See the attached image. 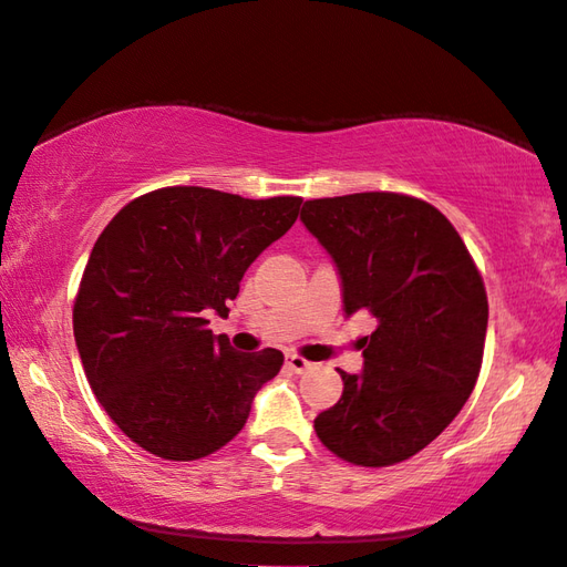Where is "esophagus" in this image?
Listing matches in <instances>:
<instances>
[{
	"mask_svg": "<svg viewBox=\"0 0 567 567\" xmlns=\"http://www.w3.org/2000/svg\"><path fill=\"white\" fill-rule=\"evenodd\" d=\"M286 365L291 368L293 372H306V370L313 368V362L306 360L303 355H296V352H291V355H286Z\"/></svg>",
	"mask_w": 567,
	"mask_h": 567,
	"instance_id": "obj_1",
	"label": "esophagus"
}]
</instances>
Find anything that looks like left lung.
Returning <instances> with one entry per match:
<instances>
[{"label":"left lung","mask_w":567,"mask_h":567,"mask_svg":"<svg viewBox=\"0 0 567 567\" xmlns=\"http://www.w3.org/2000/svg\"><path fill=\"white\" fill-rule=\"evenodd\" d=\"M308 231L343 279L346 313L378 328L365 368L316 416L326 450L355 466H392L422 452L462 412L482 372L488 323L484 279L440 209L400 192L308 199Z\"/></svg>","instance_id":"1"}]
</instances>
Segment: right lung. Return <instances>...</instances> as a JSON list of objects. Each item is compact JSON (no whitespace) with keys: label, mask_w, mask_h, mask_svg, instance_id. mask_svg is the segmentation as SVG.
I'll list each match as a JSON object with an SVG mask.
<instances>
[{"label":"right lung","mask_w":567,"mask_h":567,"mask_svg":"<svg viewBox=\"0 0 567 567\" xmlns=\"http://www.w3.org/2000/svg\"><path fill=\"white\" fill-rule=\"evenodd\" d=\"M301 197L244 199L209 187H159L101 231L73 301L83 372L131 442L169 462L215 454L247 424L254 394L284 352H237L212 336Z\"/></svg>","instance_id":"right-lung-1"}]
</instances>
